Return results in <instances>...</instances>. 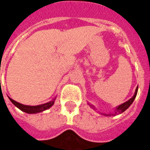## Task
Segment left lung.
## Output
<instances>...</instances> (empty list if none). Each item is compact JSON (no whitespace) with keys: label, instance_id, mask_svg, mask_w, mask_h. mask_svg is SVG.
I'll list each match as a JSON object with an SVG mask.
<instances>
[{"label":"left lung","instance_id":"left-lung-1","mask_svg":"<svg viewBox=\"0 0 150 150\" xmlns=\"http://www.w3.org/2000/svg\"><path fill=\"white\" fill-rule=\"evenodd\" d=\"M137 92H138V87L136 88V89H135L134 96H133L131 99H129L128 101H126V102H125L124 103H122V104L119 105V106H117V107H115V109H114V111L113 112V113H109V114H103V113H102L101 114H103V115H105V116H107V117L115 116V115H118V114H121V113H123L124 111H125L126 110L128 109V107H130L131 105H132V103L133 101H134V100H135V97H136V95H137ZM88 104H89V106H90V107L93 108V109L96 110V107H94L93 105L91 104V103H88Z\"/></svg>","mask_w":150,"mask_h":150}]
</instances>
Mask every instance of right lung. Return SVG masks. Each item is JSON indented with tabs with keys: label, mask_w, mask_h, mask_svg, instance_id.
Masks as SVG:
<instances>
[{
	"label": "right lung",
	"mask_w": 150,
	"mask_h": 150,
	"mask_svg": "<svg viewBox=\"0 0 150 150\" xmlns=\"http://www.w3.org/2000/svg\"><path fill=\"white\" fill-rule=\"evenodd\" d=\"M8 98H9V100H11V102L12 103L15 107H18L22 111L25 112L27 114H37V113H40V112L44 111L50 108L54 105V101L56 100V97H55V98H54L52 100H50V102L46 103H43V104L37 105V106H29V105H24L18 102H16V101H15V100H12L10 97H8Z\"/></svg>",
	"instance_id": "add662e5"
}]
</instances>
